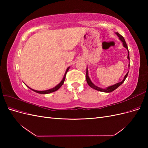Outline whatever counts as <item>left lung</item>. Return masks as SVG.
<instances>
[{"instance_id": "8db88e82", "label": "left lung", "mask_w": 148, "mask_h": 148, "mask_svg": "<svg viewBox=\"0 0 148 148\" xmlns=\"http://www.w3.org/2000/svg\"><path fill=\"white\" fill-rule=\"evenodd\" d=\"M115 34L117 35V36L119 38V39H120V41H122V44H123V46L127 49V51H128V56H127V58H128V59L130 60V56H129L128 49V46H127V43H126V42H125V39L123 38V37L122 36H121L119 33H117V32H116V33H115ZM128 68L130 69V65H128ZM128 71H129V70H128ZM128 74V72H127V73L125 75V77H124V78H123V79L122 81L121 82H119V83H116V84H115L112 85V86H110L107 87V88H104V89H103V88H101L98 87V86H96V85H95V84H93V83H92V82L91 81V79H90V78H89V75H88V67L86 68V82H87V83H88V85H89V86H90L91 88H93V89H96V90H97V91H101V92H112L113 91H114L115 89H117L118 87H119V86H120V85L122 84L124 82V81L125 80V79H126V78H127V77Z\"/></svg>"}]
</instances>
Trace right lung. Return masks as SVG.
Instances as JSON below:
<instances>
[{"instance_id": "1", "label": "right lung", "mask_w": 148, "mask_h": 148, "mask_svg": "<svg viewBox=\"0 0 148 148\" xmlns=\"http://www.w3.org/2000/svg\"><path fill=\"white\" fill-rule=\"evenodd\" d=\"M69 69H70V66L68 67V68H67V69H66V71H65V75H64V77L63 79H62V81L60 82V83L58 84L57 85V86H56L55 87H53V88L49 89H47V90H45V91H37V90H34V89H31V88L28 87V86H27L28 88H29V89H31V90H33V91H34V92H37V93H39V94H49V93H51V92H52L56 91L57 90H58V89H59L62 86V85L64 84V81H65V77H66V73H67V71H69Z\"/></svg>"}]
</instances>
